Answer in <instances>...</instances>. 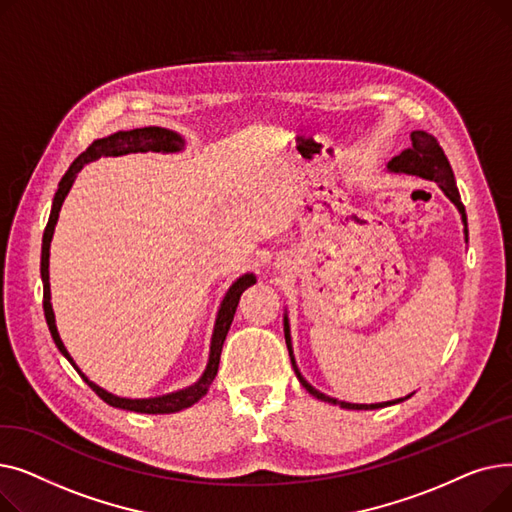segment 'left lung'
Listing matches in <instances>:
<instances>
[{
	"mask_svg": "<svg viewBox=\"0 0 512 512\" xmlns=\"http://www.w3.org/2000/svg\"><path fill=\"white\" fill-rule=\"evenodd\" d=\"M388 168L392 172H405V174H415V176H421V178H427V180H434L440 184L442 191L446 193V197L459 207L461 215H463V222L467 226V215H465V207L461 203V195H459V188H456V182H454V174H452V168L448 164V157L444 155V149L440 147L438 139L432 137V134L425 132V130H415L411 132V147L402 151L400 155L392 157V161L388 164ZM469 234V230L465 228V236ZM284 336H286V346H288V355H290V361H292V369L294 373H297L299 382L303 384V388L313 394L315 398L324 400V402H332V405H338L342 409H355V411H367V409H384V407H390V405H396V402H402L405 398H398V400H390V402H378V405H353V402H344V400H336L332 396H326L324 392L315 390L297 367V363H294V357H292V344H290V330H288V319L284 317ZM411 398V394L407 396Z\"/></svg>",
	"mask_w": 512,
	"mask_h": 512,
	"instance_id": "8db88e82",
	"label": "left lung"
}]
</instances>
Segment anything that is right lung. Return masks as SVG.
Wrapping results in <instances>:
<instances>
[{"mask_svg":"<svg viewBox=\"0 0 512 512\" xmlns=\"http://www.w3.org/2000/svg\"><path fill=\"white\" fill-rule=\"evenodd\" d=\"M184 145L182 137L172 130H166V128H159V126H145V128H134V130H120L116 134H110V137L105 139H97L87 151L80 153L74 161L72 166L68 168V172L64 174V178L60 180V186H58V193L56 197H53V205H51V213H49V222L45 226V232H43V249H41V278H43V311H45V319H47V326H49V332H51V338L53 342H56V346L60 348V353L72 363V367L80 373V378H83L91 390L101 398L105 400L107 405L110 407H118V409H124V411H134V413H149V415H164V413H176V411H182L186 407L195 405V402L205 396V392L209 390V386L213 384L215 380V373H218V365H220V355H222V346H224V340H226V334L230 330V324L234 319V313H236V307H238V301H240V294L245 292L251 284H255V276L253 274H245L242 278H238L228 294L226 299L220 307V313H218V319H215V328H213V338H211V353H209V363H207V369L203 373V378L191 386V388H184V390H178V392H172V394H166V396H157V398H120V396H114L110 392H105L103 388H99L97 384H93L91 380L85 378V373L80 371L76 367V363L72 361V357L68 355L66 346L58 334V328H56V315H53V309H51V294H49V245H51V238H53V230H56V224H58V215H60V209H62V203L70 191V186L74 182V178L78 176V172L83 170L89 161H95L97 157H107V155H126V153H145V151H164V153H172V151H180Z\"/></svg>","mask_w":512,"mask_h":512,"instance_id":"1","label":"right lung"}]
</instances>
